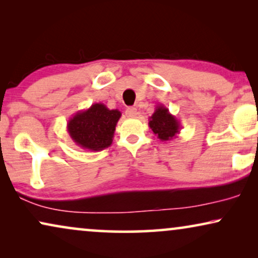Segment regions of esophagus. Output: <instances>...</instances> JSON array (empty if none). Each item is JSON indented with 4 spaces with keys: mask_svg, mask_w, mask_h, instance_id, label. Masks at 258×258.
Listing matches in <instances>:
<instances>
[{
    "mask_svg": "<svg viewBox=\"0 0 258 258\" xmlns=\"http://www.w3.org/2000/svg\"><path fill=\"white\" fill-rule=\"evenodd\" d=\"M125 115L128 116V117H130V118L136 117V115H137V109L134 108V107L128 108V109H126V110H125Z\"/></svg>",
    "mask_w": 258,
    "mask_h": 258,
    "instance_id": "obj_1",
    "label": "esophagus"
}]
</instances>
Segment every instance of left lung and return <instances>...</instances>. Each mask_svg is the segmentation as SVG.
I'll use <instances>...</instances> for the list:
<instances>
[{"label": "left lung", "instance_id": "left-lung-1", "mask_svg": "<svg viewBox=\"0 0 258 258\" xmlns=\"http://www.w3.org/2000/svg\"><path fill=\"white\" fill-rule=\"evenodd\" d=\"M149 126L162 142L175 139L181 130V123L163 104L156 105L154 114L149 117Z\"/></svg>", "mask_w": 258, "mask_h": 258}]
</instances>
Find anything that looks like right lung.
Instances as JSON below:
<instances>
[{
    "instance_id": "right-lung-1",
    "label": "right lung",
    "mask_w": 258,
    "mask_h": 258,
    "mask_svg": "<svg viewBox=\"0 0 258 258\" xmlns=\"http://www.w3.org/2000/svg\"><path fill=\"white\" fill-rule=\"evenodd\" d=\"M121 111L108 109L103 103H94L69 118L67 130L76 146L90 151L110 147Z\"/></svg>"
}]
</instances>
